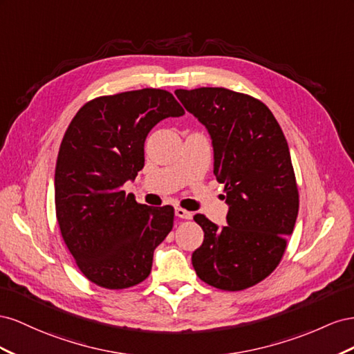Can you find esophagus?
<instances>
[{
    "mask_svg": "<svg viewBox=\"0 0 354 354\" xmlns=\"http://www.w3.org/2000/svg\"><path fill=\"white\" fill-rule=\"evenodd\" d=\"M175 215L178 218H183V219H191V218H193V214H191V212H188V210H185V209H183V207H176L175 209Z\"/></svg>",
    "mask_w": 354,
    "mask_h": 354,
    "instance_id": "esophagus-1",
    "label": "esophagus"
}]
</instances>
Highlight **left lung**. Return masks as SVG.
I'll return each mask as SVG.
<instances>
[{
	"mask_svg": "<svg viewBox=\"0 0 354 354\" xmlns=\"http://www.w3.org/2000/svg\"><path fill=\"white\" fill-rule=\"evenodd\" d=\"M175 95L207 129L228 205L225 227L194 216L205 240L193 267L210 286L243 290L276 270L295 227L299 196L286 138L268 106L249 95L224 87Z\"/></svg>",
	"mask_w": 354,
	"mask_h": 354,
	"instance_id": "8db88e82",
	"label": "left lung"
}]
</instances>
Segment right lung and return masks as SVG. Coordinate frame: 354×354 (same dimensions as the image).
<instances>
[{
  "label": "right lung",
  "mask_w": 354,
  "mask_h": 354,
  "mask_svg": "<svg viewBox=\"0 0 354 354\" xmlns=\"http://www.w3.org/2000/svg\"><path fill=\"white\" fill-rule=\"evenodd\" d=\"M184 114L166 90L142 88L90 100L69 123L55 170L56 218L80 271L95 285L126 289L149 276L175 210L139 205L123 185L144 167L149 130Z\"/></svg>",
  "instance_id": "1"
}]
</instances>
